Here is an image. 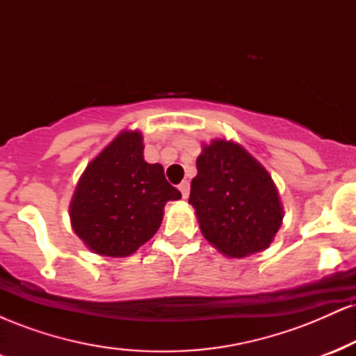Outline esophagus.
<instances>
[{
  "label": "esophagus",
  "instance_id": "esophagus-1",
  "mask_svg": "<svg viewBox=\"0 0 356 356\" xmlns=\"http://www.w3.org/2000/svg\"><path fill=\"white\" fill-rule=\"evenodd\" d=\"M179 191H181V194H182L184 199L189 197V191H191L189 181H182L181 184H179Z\"/></svg>",
  "mask_w": 356,
  "mask_h": 356
}]
</instances>
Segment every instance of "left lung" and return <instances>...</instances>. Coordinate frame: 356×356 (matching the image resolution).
I'll return each mask as SVG.
<instances>
[{"mask_svg": "<svg viewBox=\"0 0 356 356\" xmlns=\"http://www.w3.org/2000/svg\"><path fill=\"white\" fill-rule=\"evenodd\" d=\"M195 164L189 204L204 238L229 257L264 251L283 222L268 170L239 144L224 138L204 145Z\"/></svg>", "mask_w": 356, "mask_h": 356, "instance_id": "obj_1", "label": "left lung"}]
</instances>
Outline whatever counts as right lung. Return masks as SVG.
<instances>
[{"label": "right lung", "mask_w": 356, "mask_h": 356, "mask_svg": "<svg viewBox=\"0 0 356 356\" xmlns=\"http://www.w3.org/2000/svg\"><path fill=\"white\" fill-rule=\"evenodd\" d=\"M142 134L124 130L87 165L70 204L75 234L102 256L134 254L161 227L164 206L181 199L161 164L144 161Z\"/></svg>", "instance_id": "add662e5"}]
</instances>
